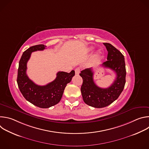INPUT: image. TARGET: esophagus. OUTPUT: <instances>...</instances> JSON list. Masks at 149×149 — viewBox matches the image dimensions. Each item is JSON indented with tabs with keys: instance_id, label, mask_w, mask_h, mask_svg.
Returning a JSON list of instances; mask_svg holds the SVG:
<instances>
[{
	"instance_id": "34e87169",
	"label": "esophagus",
	"mask_w": 149,
	"mask_h": 149,
	"mask_svg": "<svg viewBox=\"0 0 149 149\" xmlns=\"http://www.w3.org/2000/svg\"><path fill=\"white\" fill-rule=\"evenodd\" d=\"M75 75H78L80 72V68H77L75 70Z\"/></svg>"
}]
</instances>
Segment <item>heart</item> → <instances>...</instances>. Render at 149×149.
Masks as SVG:
<instances>
[{"label": "heart", "mask_w": 149, "mask_h": 149, "mask_svg": "<svg viewBox=\"0 0 149 149\" xmlns=\"http://www.w3.org/2000/svg\"><path fill=\"white\" fill-rule=\"evenodd\" d=\"M93 49V48H90V50H92ZM100 54H101V51H98V52L97 53V55L98 56V55H99Z\"/></svg>", "instance_id": "heart-1"}]
</instances>
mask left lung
I'll return each mask as SVG.
<instances>
[{"mask_svg":"<svg viewBox=\"0 0 149 149\" xmlns=\"http://www.w3.org/2000/svg\"><path fill=\"white\" fill-rule=\"evenodd\" d=\"M108 51L107 61L102 66L110 68L116 74V78L107 88L98 87L94 81L92 68L81 71L79 75L83 79L81 91L85 103L95 108L107 107L116 100L122 93L125 83L126 70L124 55L114 46L103 43Z\"/></svg>","mask_w":149,"mask_h":149,"instance_id":"8db88e82","label":"left lung"}]
</instances>
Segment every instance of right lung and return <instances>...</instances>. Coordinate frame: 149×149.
I'll list each match as a JSON object with an SVG mask.
<instances>
[{
	"label": "right lung",
	"mask_w": 149,
	"mask_h": 149,
	"mask_svg": "<svg viewBox=\"0 0 149 149\" xmlns=\"http://www.w3.org/2000/svg\"><path fill=\"white\" fill-rule=\"evenodd\" d=\"M46 47L42 44L32 46L23 53L19 62L17 77L18 87L24 98L32 104L43 109L51 107L60 101L67 84L75 75L74 70L70 73L59 71L52 82L43 86H38L31 80L26 74V70L31 54L43 51Z\"/></svg>",
	"instance_id": "1"
}]
</instances>
